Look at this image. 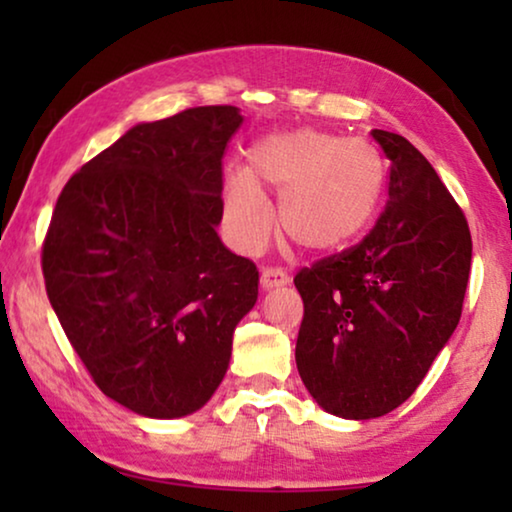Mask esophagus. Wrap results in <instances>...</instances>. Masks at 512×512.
Returning a JSON list of instances; mask_svg holds the SVG:
<instances>
[{
    "mask_svg": "<svg viewBox=\"0 0 512 512\" xmlns=\"http://www.w3.org/2000/svg\"><path fill=\"white\" fill-rule=\"evenodd\" d=\"M289 284V275H286L284 268H277V265H268V268L261 270V286L263 289H275V286Z\"/></svg>",
    "mask_w": 512,
    "mask_h": 512,
    "instance_id": "obj_1",
    "label": "esophagus"
}]
</instances>
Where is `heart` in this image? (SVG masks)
Wrapping results in <instances>:
<instances>
[{
    "mask_svg": "<svg viewBox=\"0 0 512 512\" xmlns=\"http://www.w3.org/2000/svg\"><path fill=\"white\" fill-rule=\"evenodd\" d=\"M265 191L279 195V228L310 251L352 242L373 219L384 188V163L368 139L296 128L258 139L247 167L226 174L228 228L237 247L256 251L268 240L272 209Z\"/></svg>",
    "mask_w": 512,
    "mask_h": 512,
    "instance_id": "obj_1",
    "label": "heart"
}]
</instances>
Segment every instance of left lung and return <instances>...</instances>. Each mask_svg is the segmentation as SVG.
Here are the masks:
<instances>
[{"mask_svg": "<svg viewBox=\"0 0 512 512\" xmlns=\"http://www.w3.org/2000/svg\"><path fill=\"white\" fill-rule=\"evenodd\" d=\"M389 200L359 244L303 268L296 366L331 415L373 419L408 401L459 324L471 230L429 160L387 130Z\"/></svg>", "mask_w": 512, "mask_h": 512, "instance_id": "obj_1", "label": "left lung"}]
</instances>
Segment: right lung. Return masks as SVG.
Wrapping results in <instances>:
<instances>
[{"label":"right lung","instance_id":"right-lung-1","mask_svg":"<svg viewBox=\"0 0 512 512\" xmlns=\"http://www.w3.org/2000/svg\"><path fill=\"white\" fill-rule=\"evenodd\" d=\"M237 107L142 123L62 188L41 247L62 331L104 396L153 419L200 410L258 298L254 261L223 247V153Z\"/></svg>","mask_w":512,"mask_h":512}]
</instances>
